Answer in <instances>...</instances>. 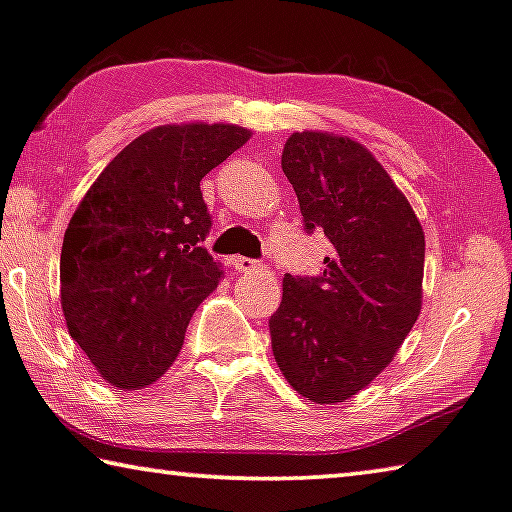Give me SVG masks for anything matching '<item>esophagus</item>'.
Instances as JSON below:
<instances>
[{
  "label": "esophagus",
  "mask_w": 512,
  "mask_h": 512,
  "mask_svg": "<svg viewBox=\"0 0 512 512\" xmlns=\"http://www.w3.org/2000/svg\"><path fill=\"white\" fill-rule=\"evenodd\" d=\"M232 266L239 273H253L257 269H264L257 259H250V257H232Z\"/></svg>",
  "instance_id": "esophagus-1"
}]
</instances>
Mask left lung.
<instances>
[{"mask_svg": "<svg viewBox=\"0 0 512 512\" xmlns=\"http://www.w3.org/2000/svg\"><path fill=\"white\" fill-rule=\"evenodd\" d=\"M282 172L305 232H324L333 253L319 276L282 280L273 356L303 398L345 402L393 361L421 315L425 234L384 167L349 137L294 133Z\"/></svg>", "mask_w": 512, "mask_h": 512, "instance_id": "1", "label": "left lung"}]
</instances>
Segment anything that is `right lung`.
<instances>
[{
  "instance_id": "add662e5",
  "label": "right lung",
  "mask_w": 512,
  "mask_h": 512,
  "mask_svg": "<svg viewBox=\"0 0 512 512\" xmlns=\"http://www.w3.org/2000/svg\"><path fill=\"white\" fill-rule=\"evenodd\" d=\"M248 137L230 124L158 126L114 156L73 213L61 308L108 384L135 391L163 375L218 287L223 273L202 246L211 213L200 181Z\"/></svg>"
}]
</instances>
